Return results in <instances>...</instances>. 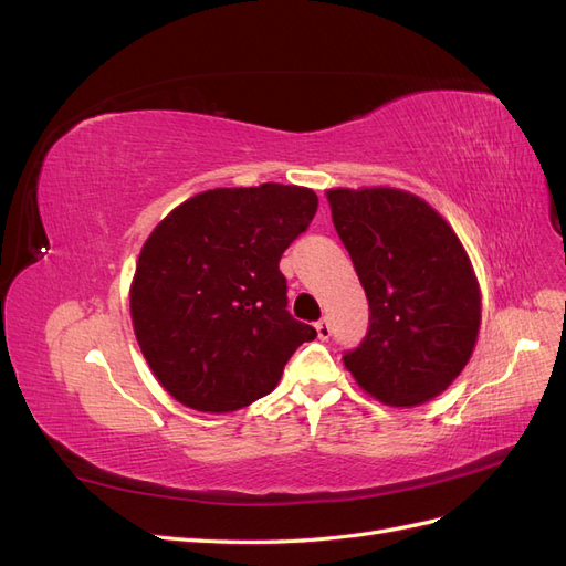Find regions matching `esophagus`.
Here are the masks:
<instances>
[{"label":"esophagus","instance_id":"obj_1","mask_svg":"<svg viewBox=\"0 0 566 566\" xmlns=\"http://www.w3.org/2000/svg\"><path fill=\"white\" fill-rule=\"evenodd\" d=\"M316 333H318V337H321V339H328V337H331V333H333V328H331V321H328V318H321V321H316Z\"/></svg>","mask_w":566,"mask_h":566}]
</instances>
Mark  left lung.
<instances>
[{
    "instance_id": "8db88e82",
    "label": "left lung",
    "mask_w": 566,
    "mask_h": 566,
    "mask_svg": "<svg viewBox=\"0 0 566 566\" xmlns=\"http://www.w3.org/2000/svg\"><path fill=\"white\" fill-rule=\"evenodd\" d=\"M328 202L370 310L364 342L342 361L387 406L434 399L470 361L482 321L465 248L437 210L399 188H333Z\"/></svg>"
}]
</instances>
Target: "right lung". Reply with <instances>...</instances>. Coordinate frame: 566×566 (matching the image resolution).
Returning <instances> with one entry per match:
<instances>
[{"instance_id":"1","label":"right lung","mask_w":566,"mask_h":566,"mask_svg":"<svg viewBox=\"0 0 566 566\" xmlns=\"http://www.w3.org/2000/svg\"><path fill=\"white\" fill-rule=\"evenodd\" d=\"M318 208L312 188H214L153 229L129 290L134 335L172 397L227 413L266 397L316 337L287 312L283 252Z\"/></svg>"}]
</instances>
